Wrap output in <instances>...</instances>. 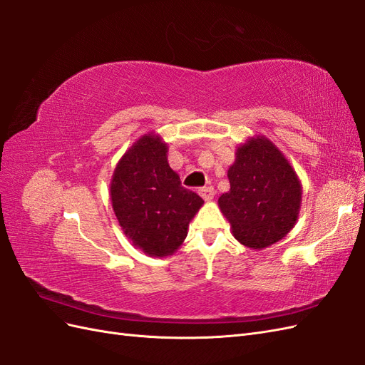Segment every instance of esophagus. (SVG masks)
I'll return each mask as SVG.
<instances>
[{"instance_id": "esophagus-1", "label": "esophagus", "mask_w": 365, "mask_h": 365, "mask_svg": "<svg viewBox=\"0 0 365 365\" xmlns=\"http://www.w3.org/2000/svg\"><path fill=\"white\" fill-rule=\"evenodd\" d=\"M215 189L212 185H208V187H202V189H200V195L202 196V200L204 201H212L213 197H215Z\"/></svg>"}]
</instances>
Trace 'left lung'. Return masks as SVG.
I'll return each mask as SVG.
<instances>
[{"instance_id": "8db88e82", "label": "left lung", "mask_w": 365, "mask_h": 365, "mask_svg": "<svg viewBox=\"0 0 365 365\" xmlns=\"http://www.w3.org/2000/svg\"><path fill=\"white\" fill-rule=\"evenodd\" d=\"M228 180L230 190L217 204L242 245L263 250L294 228L302 207V182L271 140L256 135L242 143Z\"/></svg>"}]
</instances>
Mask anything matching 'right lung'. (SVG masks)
Masks as SVG:
<instances>
[{
	"instance_id": "obj_1",
	"label": "right lung",
	"mask_w": 365,
	"mask_h": 365,
	"mask_svg": "<svg viewBox=\"0 0 365 365\" xmlns=\"http://www.w3.org/2000/svg\"><path fill=\"white\" fill-rule=\"evenodd\" d=\"M168 149L158 134L140 137L117 163L109 187L121 230L150 257L172 256L204 204L181 185L169 165Z\"/></svg>"
}]
</instances>
